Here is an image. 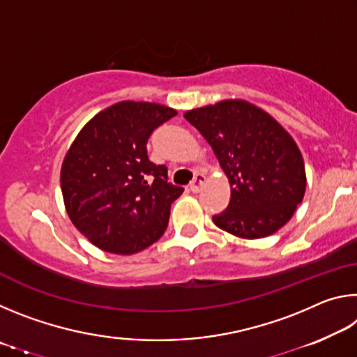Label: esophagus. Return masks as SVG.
Returning <instances> with one entry per match:
<instances>
[{"instance_id": "esophagus-1", "label": "esophagus", "mask_w": 357, "mask_h": 357, "mask_svg": "<svg viewBox=\"0 0 357 357\" xmlns=\"http://www.w3.org/2000/svg\"><path fill=\"white\" fill-rule=\"evenodd\" d=\"M204 181H206V176H204V174H202V173H197V176L193 178V181H192L190 185H189L190 190H192L193 193L200 192L203 184H204Z\"/></svg>"}]
</instances>
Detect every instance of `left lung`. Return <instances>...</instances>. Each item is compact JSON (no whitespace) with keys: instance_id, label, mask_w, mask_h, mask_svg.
I'll return each instance as SVG.
<instances>
[{"instance_id":"1","label":"left lung","mask_w":357,"mask_h":357,"mask_svg":"<svg viewBox=\"0 0 357 357\" xmlns=\"http://www.w3.org/2000/svg\"><path fill=\"white\" fill-rule=\"evenodd\" d=\"M184 118L204 137L225 172L231 198L213 222L243 239L274 234L305 193L304 159L293 137L263 108L227 99Z\"/></svg>"}]
</instances>
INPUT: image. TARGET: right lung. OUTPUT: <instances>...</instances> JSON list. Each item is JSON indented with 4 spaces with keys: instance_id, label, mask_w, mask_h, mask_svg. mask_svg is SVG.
Segmentation results:
<instances>
[{
    "instance_id": "obj_1",
    "label": "right lung",
    "mask_w": 357,
    "mask_h": 357,
    "mask_svg": "<svg viewBox=\"0 0 357 357\" xmlns=\"http://www.w3.org/2000/svg\"><path fill=\"white\" fill-rule=\"evenodd\" d=\"M174 114L154 102H118L89 119L66 153V211L100 250L132 255L167 229L172 203L184 189L168 183L165 165L148 159L146 143Z\"/></svg>"
}]
</instances>
